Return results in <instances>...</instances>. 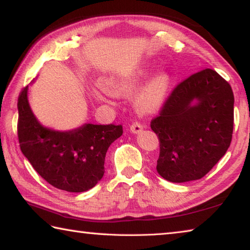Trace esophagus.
I'll return each mask as SVG.
<instances>
[{
	"instance_id": "esophagus-1",
	"label": "esophagus",
	"mask_w": 250,
	"mask_h": 250,
	"mask_svg": "<svg viewBox=\"0 0 250 250\" xmlns=\"http://www.w3.org/2000/svg\"><path fill=\"white\" fill-rule=\"evenodd\" d=\"M129 129L133 134H139V133L143 132L144 126L142 124H139V123H134V124L130 125Z\"/></svg>"
}]
</instances>
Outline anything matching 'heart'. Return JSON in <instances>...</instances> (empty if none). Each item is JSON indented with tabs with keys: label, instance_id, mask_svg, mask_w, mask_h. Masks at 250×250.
Segmentation results:
<instances>
[{
	"label": "heart",
	"instance_id": "1",
	"mask_svg": "<svg viewBox=\"0 0 250 250\" xmlns=\"http://www.w3.org/2000/svg\"><path fill=\"white\" fill-rule=\"evenodd\" d=\"M151 73L148 68L139 69L132 76L125 78L112 79L105 82V89L115 96H128L135 93L143 85ZM170 87H171V76L167 71H160L152 76L136 98V107L142 113H152L160 109L167 101ZM96 98L102 100L100 95Z\"/></svg>",
	"mask_w": 250,
	"mask_h": 250
}]
</instances>
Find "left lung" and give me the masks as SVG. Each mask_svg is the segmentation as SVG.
<instances>
[{"mask_svg":"<svg viewBox=\"0 0 250 250\" xmlns=\"http://www.w3.org/2000/svg\"><path fill=\"white\" fill-rule=\"evenodd\" d=\"M160 142L157 171L170 182L203 178L229 149L234 127V94L212 69L178 84L151 121Z\"/></svg>","mask_w":250,"mask_h":250,"instance_id":"obj_1","label":"left lung"}]
</instances>
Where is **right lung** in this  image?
Segmentation results:
<instances>
[{"label": "right lung", "mask_w": 250, "mask_h": 250, "mask_svg": "<svg viewBox=\"0 0 250 250\" xmlns=\"http://www.w3.org/2000/svg\"><path fill=\"white\" fill-rule=\"evenodd\" d=\"M17 108L21 150L49 185L68 192H84L103 178L105 155L122 136V125L87 123L65 132L48 128L30 108L28 85L21 92Z\"/></svg>", "instance_id": "obj_1"}]
</instances>
